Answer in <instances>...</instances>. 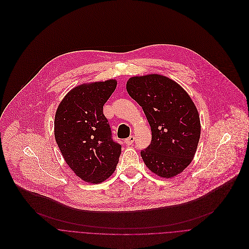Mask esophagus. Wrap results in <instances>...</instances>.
Here are the masks:
<instances>
[{
    "mask_svg": "<svg viewBox=\"0 0 249 249\" xmlns=\"http://www.w3.org/2000/svg\"><path fill=\"white\" fill-rule=\"evenodd\" d=\"M134 139H135V137H134L133 135H130L128 138H126V139H125V144H127V145H131V144L133 143Z\"/></svg>",
    "mask_w": 249,
    "mask_h": 249,
    "instance_id": "34e87169",
    "label": "esophagus"
}]
</instances>
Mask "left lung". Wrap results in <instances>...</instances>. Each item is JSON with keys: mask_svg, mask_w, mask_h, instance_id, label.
<instances>
[{"mask_svg": "<svg viewBox=\"0 0 249 249\" xmlns=\"http://www.w3.org/2000/svg\"><path fill=\"white\" fill-rule=\"evenodd\" d=\"M126 91L151 126V143L140 153L144 164L160 178L178 176L191 163L200 138L192 99L175 80L158 73L130 77Z\"/></svg>", "mask_w": 249, "mask_h": 249, "instance_id": "1", "label": "left lung"}]
</instances>
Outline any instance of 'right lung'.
<instances>
[{
	"mask_svg": "<svg viewBox=\"0 0 249 249\" xmlns=\"http://www.w3.org/2000/svg\"><path fill=\"white\" fill-rule=\"evenodd\" d=\"M117 79L82 83L60 102L54 134L72 172L89 183H101L116 170L122 146L111 138L103 106L117 87Z\"/></svg>",
	"mask_w": 249,
	"mask_h": 249,
	"instance_id": "obj_1",
	"label": "right lung"
}]
</instances>
